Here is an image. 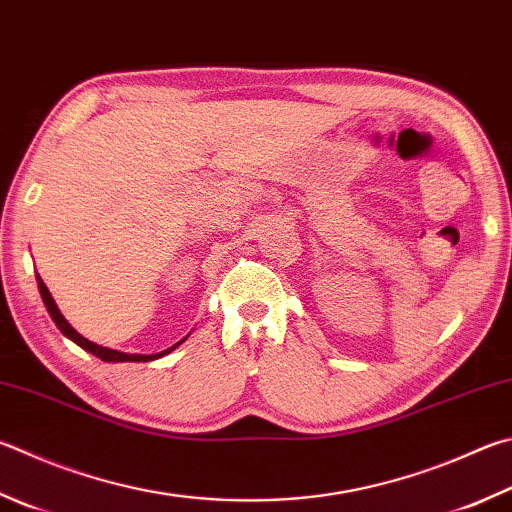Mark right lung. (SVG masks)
<instances>
[{
	"mask_svg": "<svg viewBox=\"0 0 512 512\" xmlns=\"http://www.w3.org/2000/svg\"><path fill=\"white\" fill-rule=\"evenodd\" d=\"M37 288H40V295H42V302H44V306H46V311H49L51 320L55 322V327H58V329L62 331V336H67L69 340L76 342L78 347H82V349L89 351V353H94L96 358L105 360V362H150V360H156V358H163V356H167V353L174 351L176 347L181 345V342H185V338H188V336H185L181 342H176L174 347L165 349V351H159V353H147V356H145V353H125V351H116V349L102 347V345H96V342L87 340L85 336H80V333L71 327L69 320L64 318V315L60 313L58 304H55V300H53L51 293H49V288H46V284L42 282V277H40V275H37Z\"/></svg>",
	"mask_w": 512,
	"mask_h": 512,
	"instance_id": "right-lung-1",
	"label": "right lung"
}]
</instances>
